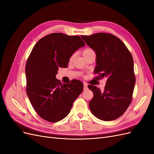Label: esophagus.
Returning a JSON list of instances; mask_svg holds the SVG:
<instances>
[{
  "label": "esophagus",
  "instance_id": "obj_1",
  "mask_svg": "<svg viewBox=\"0 0 154 154\" xmlns=\"http://www.w3.org/2000/svg\"><path fill=\"white\" fill-rule=\"evenodd\" d=\"M83 86H84V90H87V84L86 83H83Z\"/></svg>",
  "mask_w": 154,
  "mask_h": 154
}]
</instances>
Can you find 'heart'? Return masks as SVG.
<instances>
[{
  "instance_id": "1",
  "label": "heart",
  "mask_w": 154,
  "mask_h": 154,
  "mask_svg": "<svg viewBox=\"0 0 154 154\" xmlns=\"http://www.w3.org/2000/svg\"><path fill=\"white\" fill-rule=\"evenodd\" d=\"M93 52H94V51H93L92 49H90V48H87V49H85L84 51H83V55H85V54H88L93 53Z\"/></svg>"
}]
</instances>
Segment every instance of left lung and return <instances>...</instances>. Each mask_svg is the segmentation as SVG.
Segmentation results:
<instances>
[{
  "mask_svg": "<svg viewBox=\"0 0 154 154\" xmlns=\"http://www.w3.org/2000/svg\"><path fill=\"white\" fill-rule=\"evenodd\" d=\"M81 36L96 53L94 73L106 78L103 91L88 85L94 94L88 103L90 110L101 120H114L124 114L132 100L136 77L132 54L123 42L113 35L98 32Z\"/></svg>",
  "mask_w": 154,
  "mask_h": 154,
  "instance_id": "left-lung-1",
  "label": "left lung"
}]
</instances>
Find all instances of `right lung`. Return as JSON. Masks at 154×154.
Instances as JSON below:
<instances>
[{
	"instance_id": "obj_1",
	"label": "right lung",
	"mask_w": 154,
	"mask_h": 154,
	"mask_svg": "<svg viewBox=\"0 0 154 154\" xmlns=\"http://www.w3.org/2000/svg\"><path fill=\"white\" fill-rule=\"evenodd\" d=\"M85 45L79 36L54 32L37 42L27 59V96L36 113L49 122L66 118L83 89L80 80L63 85L56 75L58 67L66 68L72 54Z\"/></svg>"
}]
</instances>
